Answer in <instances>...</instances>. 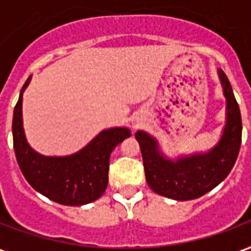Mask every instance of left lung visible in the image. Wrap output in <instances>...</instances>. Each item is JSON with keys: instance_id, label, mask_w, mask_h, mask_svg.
<instances>
[{"instance_id": "1", "label": "left lung", "mask_w": 251, "mask_h": 251, "mask_svg": "<svg viewBox=\"0 0 251 251\" xmlns=\"http://www.w3.org/2000/svg\"><path fill=\"white\" fill-rule=\"evenodd\" d=\"M219 76L226 99V124L220 142L212 150L171 160L164 158L151 135L141 130L135 133L147 184L158 195L181 201L201 198L232 171L240 152L242 120L229 79L223 70H219Z\"/></svg>"}]
</instances>
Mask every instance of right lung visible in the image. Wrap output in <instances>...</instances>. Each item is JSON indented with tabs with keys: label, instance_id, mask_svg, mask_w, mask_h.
I'll return each mask as SVG.
<instances>
[{
	"label": "right lung",
	"instance_id": "obj_1",
	"mask_svg": "<svg viewBox=\"0 0 251 251\" xmlns=\"http://www.w3.org/2000/svg\"><path fill=\"white\" fill-rule=\"evenodd\" d=\"M31 76L21 89L13 114V145L21 171L32 188L63 205H84L102 196L108 185L109 159L114 147L127 137V127L101 131L79 152L68 156L38 154L26 141L22 125V95Z\"/></svg>",
	"mask_w": 251,
	"mask_h": 251
}]
</instances>
